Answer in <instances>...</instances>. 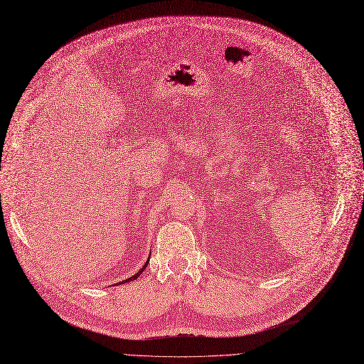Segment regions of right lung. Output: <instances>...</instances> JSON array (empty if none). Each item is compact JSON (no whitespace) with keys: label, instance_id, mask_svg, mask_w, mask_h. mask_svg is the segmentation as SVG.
<instances>
[{"label":"right lung","instance_id":"obj_1","mask_svg":"<svg viewBox=\"0 0 364 364\" xmlns=\"http://www.w3.org/2000/svg\"><path fill=\"white\" fill-rule=\"evenodd\" d=\"M149 261H150V259H149ZM149 261H147V262H146V264H144V267H143V268H141V269H139V271H138V272H136V274H135V275H134V277H131V278H127V279H124V282H122V283H128V282H132V279H135V278H138V275H139V274H143V271H144V269H146V267H147V265H149ZM119 284H121V283H119Z\"/></svg>","mask_w":364,"mask_h":364}]
</instances>
